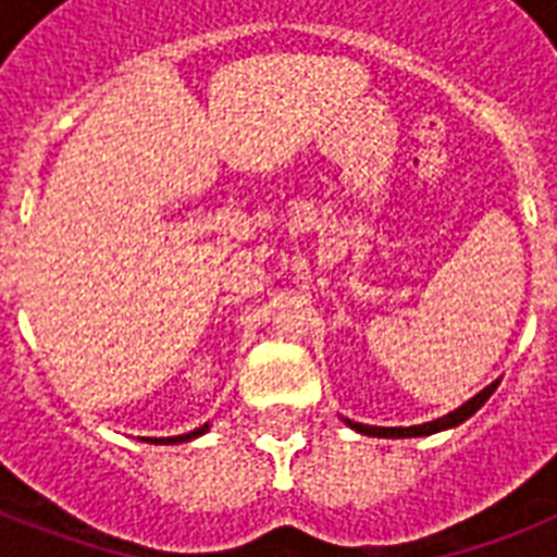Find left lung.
<instances>
[{
	"instance_id": "left-lung-1",
	"label": "left lung",
	"mask_w": 557,
	"mask_h": 557,
	"mask_svg": "<svg viewBox=\"0 0 557 557\" xmlns=\"http://www.w3.org/2000/svg\"><path fill=\"white\" fill-rule=\"evenodd\" d=\"M494 389H497V381L488 384L485 389H480L474 398H468L466 405L457 407V410H450L448 416H442V419H433V422H424V424H410V428H375V424H361V422H344L352 428V431L364 433V436H381V440H410V436H431V433H440V431H448V428H457L468 419V416H474L480 407L488 401Z\"/></svg>"
}]
</instances>
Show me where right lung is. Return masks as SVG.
Wrapping results in <instances>:
<instances>
[{
	"instance_id": "add662e5",
	"label": "right lung",
	"mask_w": 557,
	"mask_h": 557,
	"mask_svg": "<svg viewBox=\"0 0 557 557\" xmlns=\"http://www.w3.org/2000/svg\"><path fill=\"white\" fill-rule=\"evenodd\" d=\"M210 424H201V428H196V431L190 433H182V436H141L144 442H150V445H178V442H190L196 440V436H201V433L208 431Z\"/></svg>"
}]
</instances>
